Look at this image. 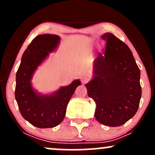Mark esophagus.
I'll return each instance as SVG.
<instances>
[{
  "label": "esophagus",
  "instance_id": "1",
  "mask_svg": "<svg viewBox=\"0 0 155 155\" xmlns=\"http://www.w3.org/2000/svg\"><path fill=\"white\" fill-rule=\"evenodd\" d=\"M89 79H89L88 76H82V77H81V83H82V84L87 83V81H89Z\"/></svg>",
  "mask_w": 155,
  "mask_h": 155
}]
</instances>
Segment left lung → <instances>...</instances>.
I'll return each instance as SVG.
<instances>
[{
  "label": "left lung",
  "instance_id": "left-lung-1",
  "mask_svg": "<svg viewBox=\"0 0 155 155\" xmlns=\"http://www.w3.org/2000/svg\"><path fill=\"white\" fill-rule=\"evenodd\" d=\"M106 41L104 53L94 62V78L86 84L87 95L96 104L97 122L117 127L124 124L138 111L141 87L140 69L132 51L111 33L102 35Z\"/></svg>",
  "mask_w": 155,
  "mask_h": 155
}]
</instances>
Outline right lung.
I'll return each mask as SVG.
<instances>
[{
	"label": "right lung",
	"mask_w": 155,
	"mask_h": 155,
	"mask_svg": "<svg viewBox=\"0 0 155 155\" xmlns=\"http://www.w3.org/2000/svg\"><path fill=\"white\" fill-rule=\"evenodd\" d=\"M60 37L57 35H37L23 53L16 74L15 98L23 118L35 127L49 128L58 125L65 116L67 105L76 88L81 84L75 80L52 95L36 93L31 80L35 69L58 47Z\"/></svg>",
	"instance_id": "1"
}]
</instances>
